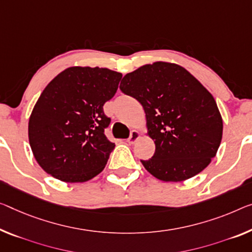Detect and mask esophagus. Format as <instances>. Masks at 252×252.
<instances>
[{
    "label": "esophagus",
    "instance_id": "34e87169",
    "mask_svg": "<svg viewBox=\"0 0 252 252\" xmlns=\"http://www.w3.org/2000/svg\"><path fill=\"white\" fill-rule=\"evenodd\" d=\"M139 136H141V134H139L137 130H133V131H131V133H130L129 137L127 138V142H128L129 144H134V143L136 142L137 139L139 138Z\"/></svg>",
    "mask_w": 252,
    "mask_h": 252
}]
</instances>
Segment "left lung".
Returning a JSON list of instances; mask_svg holds the SVG:
<instances>
[{"label":"left lung","instance_id":"8db88e82","mask_svg":"<svg viewBox=\"0 0 252 252\" xmlns=\"http://www.w3.org/2000/svg\"><path fill=\"white\" fill-rule=\"evenodd\" d=\"M119 89L144 108L156 152L141 162L151 175L178 183L211 163L222 141V117L213 95L187 69L156 62L126 74Z\"/></svg>","mask_w":252,"mask_h":252}]
</instances>
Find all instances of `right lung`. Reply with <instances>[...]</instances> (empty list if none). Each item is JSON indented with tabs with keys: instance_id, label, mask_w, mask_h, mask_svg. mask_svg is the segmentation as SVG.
<instances>
[{
	"instance_id": "1",
	"label": "right lung",
	"mask_w": 252,
	"mask_h": 252,
	"mask_svg": "<svg viewBox=\"0 0 252 252\" xmlns=\"http://www.w3.org/2000/svg\"><path fill=\"white\" fill-rule=\"evenodd\" d=\"M122 74L108 68L68 67L48 83L29 119V143L38 164L65 183H84L102 171L115 149L104 135L111 119L103 104Z\"/></svg>"
}]
</instances>
